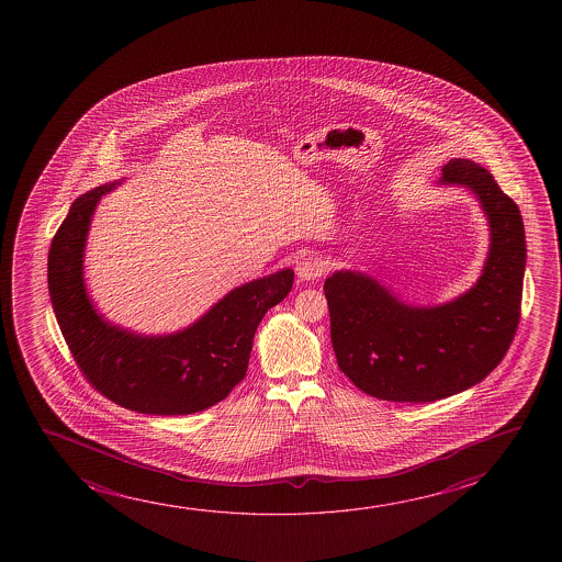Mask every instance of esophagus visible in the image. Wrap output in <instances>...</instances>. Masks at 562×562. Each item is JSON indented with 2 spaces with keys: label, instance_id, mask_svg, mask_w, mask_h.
<instances>
[{
  "label": "esophagus",
  "instance_id": "34e87169",
  "mask_svg": "<svg viewBox=\"0 0 562 562\" xmlns=\"http://www.w3.org/2000/svg\"><path fill=\"white\" fill-rule=\"evenodd\" d=\"M297 277L301 280H318L328 272V262L318 255H305L297 261Z\"/></svg>",
  "mask_w": 562,
  "mask_h": 562
}]
</instances>
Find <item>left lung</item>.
<instances>
[{
	"mask_svg": "<svg viewBox=\"0 0 562 562\" xmlns=\"http://www.w3.org/2000/svg\"><path fill=\"white\" fill-rule=\"evenodd\" d=\"M441 172V182L476 193L492 228L484 272L472 290L418 308L359 272L341 270L324 282L339 370L376 400L428 403L469 390L503 361L520 323V209L477 162L451 159Z\"/></svg>",
	"mask_w": 562,
	"mask_h": 562,
	"instance_id": "left-lung-1",
	"label": "left lung"
}]
</instances>
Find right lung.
<instances>
[{
	"instance_id": "add662e5",
	"label": "right lung",
	"mask_w": 562,
	"mask_h": 562,
	"mask_svg": "<svg viewBox=\"0 0 562 562\" xmlns=\"http://www.w3.org/2000/svg\"><path fill=\"white\" fill-rule=\"evenodd\" d=\"M113 186L70 205L47 257L55 318L86 380L116 405L144 415H192L226 400L247 372L257 326L290 293L293 270L232 290L186 330L142 338L105 323L86 295L82 254L93 209Z\"/></svg>"
}]
</instances>
